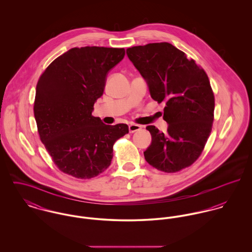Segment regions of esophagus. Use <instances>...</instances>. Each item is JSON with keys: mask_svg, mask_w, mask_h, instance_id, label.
<instances>
[{"mask_svg": "<svg viewBox=\"0 0 252 252\" xmlns=\"http://www.w3.org/2000/svg\"><path fill=\"white\" fill-rule=\"evenodd\" d=\"M142 129V126L141 125H138V124H135V123H131L129 125V132L130 133H135V132H138Z\"/></svg>", "mask_w": 252, "mask_h": 252, "instance_id": "obj_1", "label": "esophagus"}]
</instances>
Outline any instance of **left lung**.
I'll list each match as a JSON object with an SVG mask.
<instances>
[{"label": "left lung", "instance_id": "8db88e82", "mask_svg": "<svg viewBox=\"0 0 252 252\" xmlns=\"http://www.w3.org/2000/svg\"><path fill=\"white\" fill-rule=\"evenodd\" d=\"M126 53L148 85L151 98L164 102L167 134L153 126L146 162L165 173L191 166L211 135L215 95L208 74L193 59L169 42L129 47Z\"/></svg>", "mask_w": 252, "mask_h": 252}]
</instances>
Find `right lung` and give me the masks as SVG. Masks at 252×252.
<instances>
[{"label": "right lung", "mask_w": 252, "mask_h": 252, "mask_svg": "<svg viewBox=\"0 0 252 252\" xmlns=\"http://www.w3.org/2000/svg\"><path fill=\"white\" fill-rule=\"evenodd\" d=\"M124 55V48L73 47L38 78L34 114L39 139L57 168L75 179L106 171L113 144L129 133L126 124L106 125L92 115L108 71Z\"/></svg>", "instance_id": "add662e5"}]
</instances>
